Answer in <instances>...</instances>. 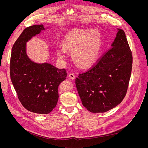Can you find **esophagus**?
I'll list each match as a JSON object with an SVG mask.
<instances>
[{
	"instance_id": "1",
	"label": "esophagus",
	"mask_w": 148,
	"mask_h": 148,
	"mask_svg": "<svg viewBox=\"0 0 148 148\" xmlns=\"http://www.w3.org/2000/svg\"><path fill=\"white\" fill-rule=\"evenodd\" d=\"M69 77L71 79H72V80H74V79H75V75L73 74V73H70L69 74Z\"/></svg>"
}]
</instances>
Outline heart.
<instances>
[{"mask_svg":"<svg viewBox=\"0 0 148 148\" xmlns=\"http://www.w3.org/2000/svg\"><path fill=\"white\" fill-rule=\"evenodd\" d=\"M101 44V35L98 30L74 29L65 35L63 48L58 49L56 54L59 60L64 61L67 57L66 51H71L76 65L88 68L96 62Z\"/></svg>","mask_w":148,"mask_h":148,"instance_id":"1","label":"heart"}]
</instances>
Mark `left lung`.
Returning <instances> with one entry per match:
<instances>
[{
	"mask_svg": "<svg viewBox=\"0 0 148 148\" xmlns=\"http://www.w3.org/2000/svg\"><path fill=\"white\" fill-rule=\"evenodd\" d=\"M112 47L88 71L79 73L75 84L84 107L92 113H104L125 97L133 56L124 31L119 29Z\"/></svg>",
	"mask_w": 148,
	"mask_h": 148,
	"instance_id": "1",
	"label": "left lung"
}]
</instances>
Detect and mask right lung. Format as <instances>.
<instances>
[{"label":"right lung","mask_w":148,"mask_h":148,"mask_svg":"<svg viewBox=\"0 0 148 148\" xmlns=\"http://www.w3.org/2000/svg\"><path fill=\"white\" fill-rule=\"evenodd\" d=\"M42 25L25 28L14 44L10 59V77L18 98L27 110L48 114L56 107L58 87L67 75L65 69L31 61L26 53V42L40 33Z\"/></svg>","instance_id":"obj_1"}]
</instances>
